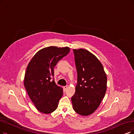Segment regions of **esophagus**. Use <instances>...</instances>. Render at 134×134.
I'll return each instance as SVG.
<instances>
[{
    "label": "esophagus",
    "instance_id": "obj_1",
    "mask_svg": "<svg viewBox=\"0 0 134 134\" xmlns=\"http://www.w3.org/2000/svg\"><path fill=\"white\" fill-rule=\"evenodd\" d=\"M64 91H66L67 90V88H68V86H64Z\"/></svg>",
    "mask_w": 134,
    "mask_h": 134
}]
</instances>
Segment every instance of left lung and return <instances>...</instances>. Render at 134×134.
<instances>
[{
  "mask_svg": "<svg viewBox=\"0 0 134 134\" xmlns=\"http://www.w3.org/2000/svg\"><path fill=\"white\" fill-rule=\"evenodd\" d=\"M77 72L75 93L71 98L74 110L87 116L99 106L107 90V77L100 61L85 49H73Z\"/></svg>",
  "mask_w": 134,
  "mask_h": 134,
  "instance_id": "left-lung-1",
  "label": "left lung"
}]
</instances>
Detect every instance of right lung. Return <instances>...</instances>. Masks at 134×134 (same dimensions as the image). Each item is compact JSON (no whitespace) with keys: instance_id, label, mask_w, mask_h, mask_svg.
Instances as JSON below:
<instances>
[{"instance_id":"right-lung-1","label":"right lung","mask_w":134,"mask_h":134,"mask_svg":"<svg viewBox=\"0 0 134 134\" xmlns=\"http://www.w3.org/2000/svg\"><path fill=\"white\" fill-rule=\"evenodd\" d=\"M70 52L68 47L51 46L37 52L27 66L24 86L36 109L49 114L58 107L63 94V88L55 83L54 68Z\"/></svg>"}]
</instances>
